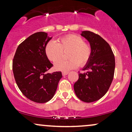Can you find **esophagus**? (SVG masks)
<instances>
[{
    "mask_svg": "<svg viewBox=\"0 0 132 132\" xmlns=\"http://www.w3.org/2000/svg\"><path fill=\"white\" fill-rule=\"evenodd\" d=\"M68 73H69L68 72H62V75H63V76H66L68 75Z\"/></svg>",
    "mask_w": 132,
    "mask_h": 132,
    "instance_id": "1",
    "label": "esophagus"
}]
</instances>
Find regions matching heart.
<instances>
[{"instance_id":"b5f03b06","label":"heart","mask_w":132,"mask_h":132,"mask_svg":"<svg viewBox=\"0 0 132 132\" xmlns=\"http://www.w3.org/2000/svg\"><path fill=\"white\" fill-rule=\"evenodd\" d=\"M68 51L66 61L55 63L54 69L67 72L88 63L92 54V48L79 35L69 34L57 39L56 42L50 41L45 46V52L50 61L56 62L61 58L63 52Z\"/></svg>"}]
</instances>
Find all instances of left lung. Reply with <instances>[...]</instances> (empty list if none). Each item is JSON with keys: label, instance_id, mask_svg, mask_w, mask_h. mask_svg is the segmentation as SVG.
<instances>
[{"label": "left lung", "instance_id": "8db88e82", "mask_svg": "<svg viewBox=\"0 0 132 132\" xmlns=\"http://www.w3.org/2000/svg\"><path fill=\"white\" fill-rule=\"evenodd\" d=\"M82 37L90 43L92 54L79 79L74 84L77 97L85 102H92L107 93L114 75V54L110 45L99 35L90 31H83Z\"/></svg>", "mask_w": 132, "mask_h": 132}]
</instances>
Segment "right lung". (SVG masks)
Segmentation results:
<instances>
[{
	"instance_id": "add662e5",
	"label": "right lung",
	"mask_w": 132,
	"mask_h": 132,
	"mask_svg": "<svg viewBox=\"0 0 132 132\" xmlns=\"http://www.w3.org/2000/svg\"><path fill=\"white\" fill-rule=\"evenodd\" d=\"M51 39L45 32L34 33L20 44L13 57L12 69L16 84L23 94L35 102L50 101L62 78L61 71L45 73L53 66L45 52Z\"/></svg>"
}]
</instances>
